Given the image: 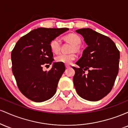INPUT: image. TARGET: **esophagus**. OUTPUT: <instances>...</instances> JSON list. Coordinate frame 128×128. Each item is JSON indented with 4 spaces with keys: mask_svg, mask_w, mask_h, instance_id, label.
I'll return each mask as SVG.
<instances>
[{
    "mask_svg": "<svg viewBox=\"0 0 128 128\" xmlns=\"http://www.w3.org/2000/svg\"><path fill=\"white\" fill-rule=\"evenodd\" d=\"M70 66H68V65H66V68H70Z\"/></svg>",
    "mask_w": 128,
    "mask_h": 128,
    "instance_id": "34e87169",
    "label": "esophagus"
}]
</instances>
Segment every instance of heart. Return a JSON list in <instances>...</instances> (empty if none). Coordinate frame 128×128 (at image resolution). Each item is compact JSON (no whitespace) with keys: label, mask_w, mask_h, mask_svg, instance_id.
<instances>
[{"label":"heart","mask_w":128,"mask_h":128,"mask_svg":"<svg viewBox=\"0 0 128 128\" xmlns=\"http://www.w3.org/2000/svg\"><path fill=\"white\" fill-rule=\"evenodd\" d=\"M64 38L65 40L68 41L73 44V46L71 48L72 52L79 50V48H80L79 44L81 42V38L78 35L74 33H70L64 36ZM49 47L50 50L54 54H58L60 51V48H61V43H60L59 39H58L57 38L52 39L50 42ZM76 57V55L74 52H72L68 54H62L56 57L55 61L56 62L61 63V64H70L73 61L75 60Z\"/></svg>","instance_id":"1"}]
</instances>
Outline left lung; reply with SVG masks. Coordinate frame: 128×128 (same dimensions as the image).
Masks as SVG:
<instances>
[{
	"instance_id": "left-lung-1",
	"label": "left lung",
	"mask_w": 128,
	"mask_h": 128,
	"mask_svg": "<svg viewBox=\"0 0 128 128\" xmlns=\"http://www.w3.org/2000/svg\"><path fill=\"white\" fill-rule=\"evenodd\" d=\"M76 32L82 36L88 46L76 63L79 68L73 67L74 86L83 99L99 100L112 88L118 72L120 52L108 36L90 28L78 29Z\"/></svg>"
}]
</instances>
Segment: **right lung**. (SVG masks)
I'll use <instances>...</instances> for the list:
<instances>
[{"label":"right lung","mask_w":128,"mask_h":128,"mask_svg":"<svg viewBox=\"0 0 128 128\" xmlns=\"http://www.w3.org/2000/svg\"><path fill=\"white\" fill-rule=\"evenodd\" d=\"M67 30L34 29L20 38L12 50V71L19 90L34 102H44L55 94L65 66L55 62L48 72L43 71L42 67L50 65L54 61L50 42Z\"/></svg>","instance_id":"obj_1"}]
</instances>
